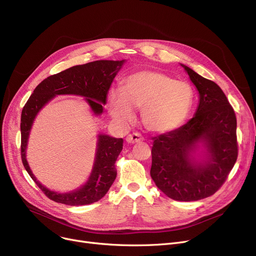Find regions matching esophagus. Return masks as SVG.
<instances>
[{
  "instance_id": "obj_1",
  "label": "esophagus",
  "mask_w": 256,
  "mask_h": 256,
  "mask_svg": "<svg viewBox=\"0 0 256 256\" xmlns=\"http://www.w3.org/2000/svg\"><path fill=\"white\" fill-rule=\"evenodd\" d=\"M126 142L130 144H134V143H138V142H142L143 141V137L140 135V134H132V135H128L126 137Z\"/></svg>"
}]
</instances>
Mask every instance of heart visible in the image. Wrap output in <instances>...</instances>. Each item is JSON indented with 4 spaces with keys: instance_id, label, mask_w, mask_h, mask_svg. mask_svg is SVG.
<instances>
[{
    "instance_id": "b5f03b06",
    "label": "heart",
    "mask_w": 256,
    "mask_h": 256,
    "mask_svg": "<svg viewBox=\"0 0 256 256\" xmlns=\"http://www.w3.org/2000/svg\"><path fill=\"white\" fill-rule=\"evenodd\" d=\"M194 102V90L184 80H176L156 70L128 74L121 90L110 89L108 109L119 126L130 124L135 111L141 109L144 126L158 134L176 130L188 118Z\"/></svg>"
}]
</instances>
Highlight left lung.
<instances>
[{"mask_svg": "<svg viewBox=\"0 0 256 256\" xmlns=\"http://www.w3.org/2000/svg\"><path fill=\"white\" fill-rule=\"evenodd\" d=\"M180 65L198 91V106L186 124L154 138L150 176L169 198L196 201L216 193L236 164V118L216 83Z\"/></svg>", "mask_w": 256, "mask_h": 256, "instance_id": "1", "label": "left lung"}]
</instances>
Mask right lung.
Returning a JSON list of instances; mask_svg holds the SVG:
<instances>
[{
	"instance_id": "right-lung-1",
	"label": "right lung",
	"mask_w": 256,
	"mask_h": 256,
	"mask_svg": "<svg viewBox=\"0 0 256 256\" xmlns=\"http://www.w3.org/2000/svg\"><path fill=\"white\" fill-rule=\"evenodd\" d=\"M124 62L126 60H98L72 66L64 72L50 76L35 88L24 106L20 118L22 164L40 190L56 202L76 206L90 204L102 199L116 178L115 162L122 150L124 140L100 132L96 156L87 182L76 190L60 193L50 190L40 182L26 160V146L34 120L42 108L55 96L67 94L84 98L92 113L96 116H100L104 112V104H106L108 91Z\"/></svg>"
}]
</instances>
